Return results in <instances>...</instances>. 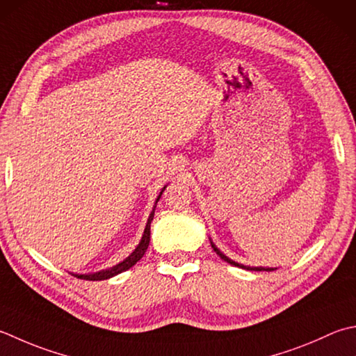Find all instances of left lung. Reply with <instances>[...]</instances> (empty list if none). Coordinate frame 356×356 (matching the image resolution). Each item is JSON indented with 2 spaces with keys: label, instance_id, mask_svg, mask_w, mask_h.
<instances>
[{
  "label": "left lung",
  "instance_id": "1",
  "mask_svg": "<svg viewBox=\"0 0 356 356\" xmlns=\"http://www.w3.org/2000/svg\"><path fill=\"white\" fill-rule=\"evenodd\" d=\"M211 247H213V250L216 253H218L219 256H220V259H224L225 262H228V264H232V266H234V267H241V268H247V270H254V271H271V270H275V268H264V267H247V266H242V264H238V262H234V261H232L229 259V257H227L224 253L220 252V250L214 245V243L211 242Z\"/></svg>",
  "mask_w": 356,
  "mask_h": 356
}]
</instances>
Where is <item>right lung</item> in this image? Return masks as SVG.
<instances>
[{"instance_id":"obj_1","label":"right lung","mask_w":356,"mask_h":356,"mask_svg":"<svg viewBox=\"0 0 356 356\" xmlns=\"http://www.w3.org/2000/svg\"><path fill=\"white\" fill-rule=\"evenodd\" d=\"M165 190V186H163ZM163 190L160 191L159 197L156 199V205L157 202L160 199V196H162ZM156 205L154 208H152V211L149 214L148 218V222H146V227H145V232H143V236L140 242H138V245L136 247L134 252H132L127 259H123L120 264H117V266L111 267L108 270H102V271H97V273H88V275H76V273H72L75 277H80V280H86V281H103V280H109V277H113L118 273H122V271H127L128 268H131L134 264H137L138 261L142 259V256L145 254L146 250H148V245H149V238H151V222H152V218H154V210H156Z\"/></svg>"}]
</instances>
